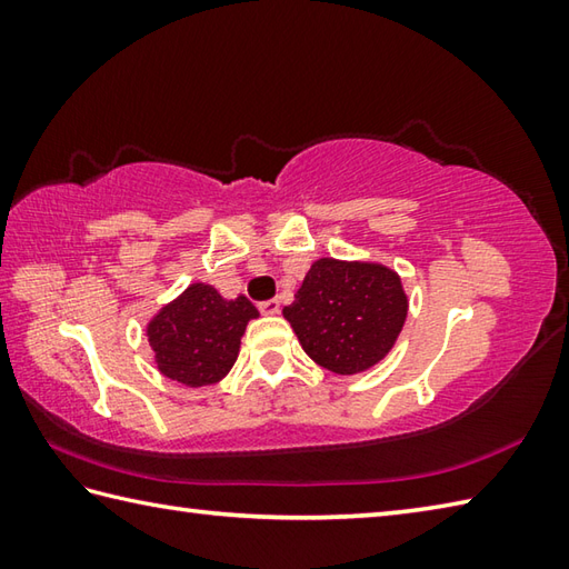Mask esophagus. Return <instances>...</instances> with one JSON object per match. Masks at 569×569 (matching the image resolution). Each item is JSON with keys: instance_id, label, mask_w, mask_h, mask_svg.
Segmentation results:
<instances>
[{"instance_id": "1", "label": "esophagus", "mask_w": 569, "mask_h": 569, "mask_svg": "<svg viewBox=\"0 0 569 569\" xmlns=\"http://www.w3.org/2000/svg\"><path fill=\"white\" fill-rule=\"evenodd\" d=\"M259 310L263 312V316H276V312L281 310V303H278L276 298H271V300H263V303H259Z\"/></svg>"}]
</instances>
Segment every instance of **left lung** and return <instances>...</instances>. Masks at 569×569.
Masks as SVG:
<instances>
[{
  "instance_id": "left-lung-1",
  "label": "left lung",
  "mask_w": 569,
  "mask_h": 569,
  "mask_svg": "<svg viewBox=\"0 0 569 569\" xmlns=\"http://www.w3.org/2000/svg\"><path fill=\"white\" fill-rule=\"evenodd\" d=\"M408 316L396 271L369 261L318 259L283 308L306 355L335 373H359L391 352Z\"/></svg>"
}]
</instances>
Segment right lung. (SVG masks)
<instances>
[{
    "instance_id": "1",
    "label": "right lung",
    "mask_w": 569,
    "mask_h": 569,
    "mask_svg": "<svg viewBox=\"0 0 569 569\" xmlns=\"http://www.w3.org/2000/svg\"><path fill=\"white\" fill-rule=\"evenodd\" d=\"M253 318L259 310L244 296L227 300L208 283L188 286L147 328L159 371L192 389L217 383L237 361Z\"/></svg>"
}]
</instances>
